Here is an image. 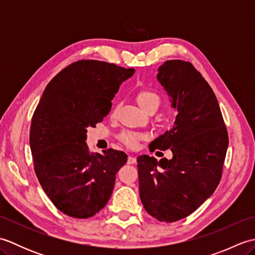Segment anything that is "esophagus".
I'll use <instances>...</instances> for the list:
<instances>
[{"label": "esophagus", "mask_w": 255, "mask_h": 255, "mask_svg": "<svg viewBox=\"0 0 255 255\" xmlns=\"http://www.w3.org/2000/svg\"><path fill=\"white\" fill-rule=\"evenodd\" d=\"M128 164H134L137 162V159L134 158V156H131V155H129L128 156Z\"/></svg>", "instance_id": "obj_1"}]
</instances>
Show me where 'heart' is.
Listing matches in <instances>:
<instances>
[{"label":"heart","mask_w":255,"mask_h":255,"mask_svg":"<svg viewBox=\"0 0 255 255\" xmlns=\"http://www.w3.org/2000/svg\"><path fill=\"white\" fill-rule=\"evenodd\" d=\"M137 102L139 106L144 110L150 105H158L160 104V97L159 95L154 93V92L150 91V90H141L137 93ZM121 140L122 141L128 145L129 148H133L136 147L138 141L142 138L141 134H139L137 132H132V131H125L121 134Z\"/></svg>","instance_id":"1"}]
</instances>
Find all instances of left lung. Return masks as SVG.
<instances>
[{
  "label": "left lung",
  "instance_id": "left-lung-1",
  "mask_svg": "<svg viewBox=\"0 0 255 255\" xmlns=\"http://www.w3.org/2000/svg\"><path fill=\"white\" fill-rule=\"evenodd\" d=\"M156 80L177 115L173 127L149 149H171L173 158L138 156L139 193L149 215L173 223L194 213L217 188L228 132L217 97L192 63L166 61L159 67Z\"/></svg>",
  "mask_w": 255,
  "mask_h": 255
}]
</instances>
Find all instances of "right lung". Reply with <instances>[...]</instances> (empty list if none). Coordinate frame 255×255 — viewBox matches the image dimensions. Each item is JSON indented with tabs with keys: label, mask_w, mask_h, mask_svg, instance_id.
I'll use <instances>...</instances> for the list:
<instances>
[{
	"label": "right lung",
	"mask_w": 255,
	"mask_h": 255,
	"mask_svg": "<svg viewBox=\"0 0 255 255\" xmlns=\"http://www.w3.org/2000/svg\"><path fill=\"white\" fill-rule=\"evenodd\" d=\"M134 73L116 64L80 60L53 78L31 119L29 144L35 172L56 207L73 218H90L105 207L119 169L127 162L123 151L91 154L88 127L101 123L119 86Z\"/></svg>",
	"instance_id": "obj_1"
}]
</instances>
